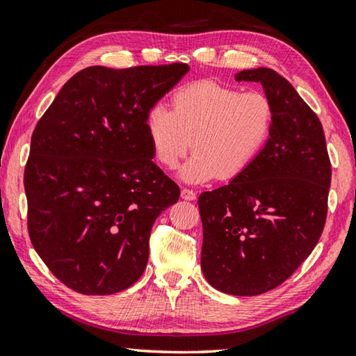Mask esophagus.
Here are the masks:
<instances>
[{
	"label": "esophagus",
	"mask_w": 356,
	"mask_h": 356,
	"mask_svg": "<svg viewBox=\"0 0 356 356\" xmlns=\"http://www.w3.org/2000/svg\"><path fill=\"white\" fill-rule=\"evenodd\" d=\"M181 198L187 200V201H193L197 198V193L192 189H187V187H184V189H181Z\"/></svg>",
	"instance_id": "1"
}]
</instances>
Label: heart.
<instances>
[{"label": "heart", "instance_id": "b5f03b06", "mask_svg": "<svg viewBox=\"0 0 356 356\" xmlns=\"http://www.w3.org/2000/svg\"><path fill=\"white\" fill-rule=\"evenodd\" d=\"M273 125L274 106L265 92H241L213 80L181 86L172 110L155 104L145 118L153 156L165 169L195 150L181 172L189 183L241 175L265 149Z\"/></svg>", "mask_w": 356, "mask_h": 356}]
</instances>
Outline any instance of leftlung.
<instances>
[{
  "instance_id": "1",
  "label": "left lung",
  "mask_w": 356,
  "mask_h": 356,
  "mask_svg": "<svg viewBox=\"0 0 356 356\" xmlns=\"http://www.w3.org/2000/svg\"><path fill=\"white\" fill-rule=\"evenodd\" d=\"M236 80L264 85L274 125L241 175L200 195L201 268L218 291L256 296L284 284L316 246L332 164L323 124L286 79L257 68L240 71Z\"/></svg>"
}]
</instances>
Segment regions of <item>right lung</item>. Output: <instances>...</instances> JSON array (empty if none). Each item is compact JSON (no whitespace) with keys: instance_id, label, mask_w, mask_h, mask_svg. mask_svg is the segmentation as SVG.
<instances>
[{"instance_id":"right-lung-1","label":"right lung","mask_w":356,"mask_h":356,"mask_svg":"<svg viewBox=\"0 0 356 356\" xmlns=\"http://www.w3.org/2000/svg\"><path fill=\"white\" fill-rule=\"evenodd\" d=\"M187 71L186 63L90 66L38 120L24 167L28 231L71 290L105 296L143 276L152 226L179 198L152 161L145 118Z\"/></svg>"}]
</instances>
